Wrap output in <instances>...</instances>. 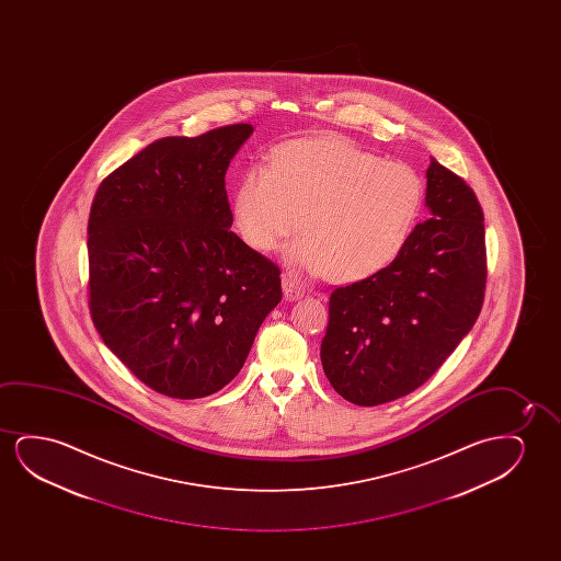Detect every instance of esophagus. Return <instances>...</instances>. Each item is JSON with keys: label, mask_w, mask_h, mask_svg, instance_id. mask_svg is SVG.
Instances as JSON below:
<instances>
[{"label": "esophagus", "mask_w": 561, "mask_h": 561, "mask_svg": "<svg viewBox=\"0 0 561 561\" xmlns=\"http://www.w3.org/2000/svg\"><path fill=\"white\" fill-rule=\"evenodd\" d=\"M282 285H284L285 299H300V297L305 295V289H302V287H300V285L289 276H284V279H282Z\"/></svg>", "instance_id": "esophagus-1"}]
</instances>
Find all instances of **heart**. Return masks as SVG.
Here are the masks:
<instances>
[{"label": "heart", "mask_w": 561, "mask_h": 561, "mask_svg": "<svg viewBox=\"0 0 561 561\" xmlns=\"http://www.w3.org/2000/svg\"><path fill=\"white\" fill-rule=\"evenodd\" d=\"M425 184L404 162L383 161L348 139H295L239 178L233 215L254 251L272 253L305 231L289 261L339 284L387 268L422 215ZM301 224H298V215Z\"/></svg>", "instance_id": "b5f03b06"}]
</instances>
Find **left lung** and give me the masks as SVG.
I'll list each match as a JSON object with an SVG mask.
<instances>
[{
	"mask_svg": "<svg viewBox=\"0 0 561 561\" xmlns=\"http://www.w3.org/2000/svg\"><path fill=\"white\" fill-rule=\"evenodd\" d=\"M425 203L430 220L415 226L387 268L330 295L323 371L358 407L422 387L483 308L486 247L476 193L431 157Z\"/></svg>",
	"mask_w": 561,
	"mask_h": 561,
	"instance_id": "1",
	"label": "left lung"
}]
</instances>
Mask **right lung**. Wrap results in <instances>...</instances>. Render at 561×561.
I'll return each instance as SVG.
<instances>
[{
	"label": "right lung",
	"mask_w": 561,
	"mask_h": 561,
	"mask_svg": "<svg viewBox=\"0 0 561 561\" xmlns=\"http://www.w3.org/2000/svg\"><path fill=\"white\" fill-rule=\"evenodd\" d=\"M253 134L161 138L101 182L88 220V307L103 343L172 399L220 391L282 300V270L230 230L226 170Z\"/></svg>",
	"instance_id": "obj_1"
}]
</instances>
